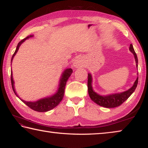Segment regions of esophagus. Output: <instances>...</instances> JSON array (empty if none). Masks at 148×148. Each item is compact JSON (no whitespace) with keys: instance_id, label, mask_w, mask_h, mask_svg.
I'll return each instance as SVG.
<instances>
[{"instance_id":"34e87169","label":"esophagus","mask_w":148,"mask_h":148,"mask_svg":"<svg viewBox=\"0 0 148 148\" xmlns=\"http://www.w3.org/2000/svg\"><path fill=\"white\" fill-rule=\"evenodd\" d=\"M82 64H83V62L82 61V60L79 58L77 59L74 62V66L76 67V68H78V67H79V66H82Z\"/></svg>"}]
</instances>
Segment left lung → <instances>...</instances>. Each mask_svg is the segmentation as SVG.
Wrapping results in <instances>:
<instances>
[{
    "label": "left lung",
    "mask_w": 148,
    "mask_h": 148,
    "mask_svg": "<svg viewBox=\"0 0 148 148\" xmlns=\"http://www.w3.org/2000/svg\"><path fill=\"white\" fill-rule=\"evenodd\" d=\"M129 50L134 54L135 61H136V66H138V57L136 56V53H135L133 46H132V44L130 45ZM138 77L136 78V81H135L134 85L132 86L131 88H130L129 90H127V91L125 92H120V93L117 94L107 95V96H101V95H99L96 93V92H94L93 90H92L91 86V76L90 74H88L87 88H88L89 95L92 101L99 105V106L106 108H110L117 107L123 103V102L132 94V92L134 91V90L136 89L138 85Z\"/></svg>",
    "instance_id": "obj_1"
}]
</instances>
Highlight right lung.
Wrapping results in <instances>:
<instances>
[{
	"label": "right lung",
	"instance_id": "1",
	"mask_svg": "<svg viewBox=\"0 0 148 148\" xmlns=\"http://www.w3.org/2000/svg\"><path fill=\"white\" fill-rule=\"evenodd\" d=\"M32 36H32V35H29V36H27L26 38L21 40L19 42L17 46L16 51H15L14 53L13 54V56H12V59H13L14 57L15 56V55L16 54L17 51H18L19 47L20 46H21V44L23 43L25 40L28 39L30 38V37H32ZM72 73V70L71 69H68L65 70L62 74L61 79H60V84H59V87L58 91H57V92H56V94H55L52 97L42 99L36 102H27L21 99L20 98L19 99H21V101L23 102H24L27 106H28L30 108L34 110V111L40 112H45L49 111V110L54 108L55 107H56L57 105L60 103V102L62 101V99L64 97V89L66 84V82L68 81V79L69 78V77L71 76ZM11 83H12V89H13L14 93L17 96V95L16 92V91H15V89H14V82L13 80V77H12V72H11Z\"/></svg>",
	"mask_w": 148,
	"mask_h": 148
}]
</instances>
